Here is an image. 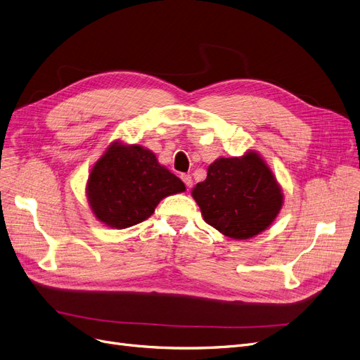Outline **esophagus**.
<instances>
[{"mask_svg":"<svg viewBox=\"0 0 360 360\" xmlns=\"http://www.w3.org/2000/svg\"><path fill=\"white\" fill-rule=\"evenodd\" d=\"M181 179L184 181L185 185H187V188L193 187V178L190 175H185V173H184V175H181Z\"/></svg>","mask_w":360,"mask_h":360,"instance_id":"esophagus-1","label":"esophagus"}]
</instances>
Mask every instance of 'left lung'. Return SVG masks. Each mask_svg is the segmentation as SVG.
I'll return each mask as SVG.
<instances>
[{
    "mask_svg": "<svg viewBox=\"0 0 360 360\" xmlns=\"http://www.w3.org/2000/svg\"><path fill=\"white\" fill-rule=\"evenodd\" d=\"M191 195L203 219L224 236L246 240L267 230L283 206V193L257 151L217 158Z\"/></svg>",
    "mask_w": 360,
    "mask_h": 360,
    "instance_id": "8db88e82",
    "label": "left lung"
}]
</instances>
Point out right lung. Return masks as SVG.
Here are the masks:
<instances>
[{"label": "right lung", "mask_w": 360, "mask_h": 360, "mask_svg": "<svg viewBox=\"0 0 360 360\" xmlns=\"http://www.w3.org/2000/svg\"><path fill=\"white\" fill-rule=\"evenodd\" d=\"M185 191L184 182L141 145L112 142L93 165L89 206L102 224L123 230L150 218L160 200Z\"/></svg>", "instance_id": "obj_1"}]
</instances>
